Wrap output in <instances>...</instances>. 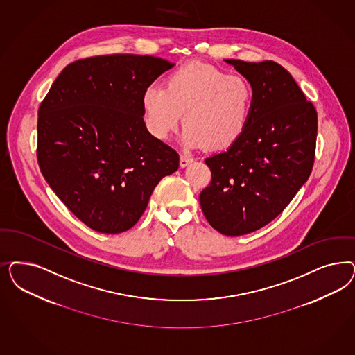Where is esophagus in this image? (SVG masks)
<instances>
[{"instance_id": "1", "label": "esophagus", "mask_w": 355, "mask_h": 355, "mask_svg": "<svg viewBox=\"0 0 355 355\" xmlns=\"http://www.w3.org/2000/svg\"><path fill=\"white\" fill-rule=\"evenodd\" d=\"M193 162V158H191V157H187V155H182L180 157V167H187L188 164H191Z\"/></svg>"}]
</instances>
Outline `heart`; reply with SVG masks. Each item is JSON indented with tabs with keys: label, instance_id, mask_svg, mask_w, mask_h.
I'll use <instances>...</instances> for the list:
<instances>
[{
	"label": "heart",
	"instance_id": "1",
	"mask_svg": "<svg viewBox=\"0 0 355 355\" xmlns=\"http://www.w3.org/2000/svg\"><path fill=\"white\" fill-rule=\"evenodd\" d=\"M253 92L248 80L200 61L173 70L166 89L149 86L142 94L144 120L153 137L166 141L183 114L182 142L187 148L220 150L245 132Z\"/></svg>",
	"mask_w": 355,
	"mask_h": 355
}]
</instances>
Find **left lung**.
Returning a JSON list of instances; mask_svg holds the SVG:
<instances>
[{
	"mask_svg": "<svg viewBox=\"0 0 355 355\" xmlns=\"http://www.w3.org/2000/svg\"><path fill=\"white\" fill-rule=\"evenodd\" d=\"M251 83V116L229 149L206 158L211 182L200 204L213 229L241 236L284 211L312 171L318 114L286 69L275 61L225 60Z\"/></svg>",
	"mask_w": 355,
	"mask_h": 355,
	"instance_id": "1",
	"label": "left lung"
}]
</instances>
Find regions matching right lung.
<instances>
[{"label": "right lung", "instance_id": "right-lung-1", "mask_svg": "<svg viewBox=\"0 0 355 355\" xmlns=\"http://www.w3.org/2000/svg\"><path fill=\"white\" fill-rule=\"evenodd\" d=\"M172 67L139 55L83 58L60 73L40 104V171L90 229H132L162 178L179 168V154L142 117L145 89Z\"/></svg>", "mask_w": 355, "mask_h": 355}]
</instances>
